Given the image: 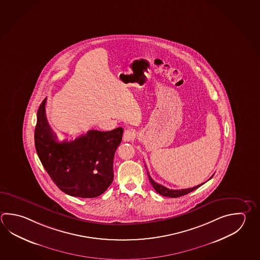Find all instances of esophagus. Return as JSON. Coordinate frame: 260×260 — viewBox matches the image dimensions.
I'll use <instances>...</instances> for the list:
<instances>
[{
  "mask_svg": "<svg viewBox=\"0 0 260 260\" xmlns=\"http://www.w3.org/2000/svg\"><path fill=\"white\" fill-rule=\"evenodd\" d=\"M133 136H134V133H133V131L132 129H127L125 133H124V140L126 142H129V141L133 140Z\"/></svg>",
  "mask_w": 260,
  "mask_h": 260,
  "instance_id": "1",
  "label": "esophagus"
}]
</instances>
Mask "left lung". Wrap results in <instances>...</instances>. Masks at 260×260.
<instances>
[{
	"label": "left lung",
	"mask_w": 260,
	"mask_h": 260,
	"mask_svg": "<svg viewBox=\"0 0 260 260\" xmlns=\"http://www.w3.org/2000/svg\"><path fill=\"white\" fill-rule=\"evenodd\" d=\"M145 167H146V170H147L149 180L151 182L152 187L155 189V191H156L157 193H159L160 195H162V196L164 197L178 198V197L184 196V195H186L187 193H189V192L195 190V189H197L199 186L202 185V184H201V185H198V186H193V187H189V188H182V189H172V188H168L167 186H162V184H160V183H158V182L154 181V180L152 179V177L150 176V174H149V171H148L146 165H145Z\"/></svg>",
	"instance_id": "1"
}]
</instances>
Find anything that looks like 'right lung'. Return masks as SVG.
<instances>
[{
	"label": "right lung",
	"mask_w": 260,
	"mask_h": 260,
	"mask_svg": "<svg viewBox=\"0 0 260 260\" xmlns=\"http://www.w3.org/2000/svg\"><path fill=\"white\" fill-rule=\"evenodd\" d=\"M47 98L38 110L35 146L40 162L61 191L78 198L103 194L114 178L113 161L123 128L90 129L75 139L59 141L46 116Z\"/></svg>",
	"instance_id": "1"
}]
</instances>
